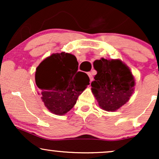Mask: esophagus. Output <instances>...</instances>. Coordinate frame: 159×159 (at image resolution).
Returning a JSON list of instances; mask_svg holds the SVG:
<instances>
[{"label":"esophagus","instance_id":"obj_1","mask_svg":"<svg viewBox=\"0 0 159 159\" xmlns=\"http://www.w3.org/2000/svg\"><path fill=\"white\" fill-rule=\"evenodd\" d=\"M87 75H88L89 78H90V81H93V77L92 73H91V72H88V73H87Z\"/></svg>","mask_w":159,"mask_h":159}]
</instances>
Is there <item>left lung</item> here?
I'll list each match as a JSON object with an SVG mask.
<instances>
[{
	"instance_id": "1",
	"label": "left lung",
	"mask_w": 159,
	"mask_h": 159,
	"mask_svg": "<svg viewBox=\"0 0 159 159\" xmlns=\"http://www.w3.org/2000/svg\"><path fill=\"white\" fill-rule=\"evenodd\" d=\"M97 74L91 83V90L98 106L115 111L125 105L134 91L135 80L129 66L119 59L101 58L93 62Z\"/></svg>"
}]
</instances>
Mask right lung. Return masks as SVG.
<instances>
[{
	"instance_id": "obj_1",
	"label": "right lung",
	"mask_w": 159,
	"mask_h": 159,
	"mask_svg": "<svg viewBox=\"0 0 159 159\" xmlns=\"http://www.w3.org/2000/svg\"><path fill=\"white\" fill-rule=\"evenodd\" d=\"M75 56L55 53L43 60L36 68L35 81L45 106L52 114L62 116L74 105L90 84V78L78 71Z\"/></svg>"
}]
</instances>
